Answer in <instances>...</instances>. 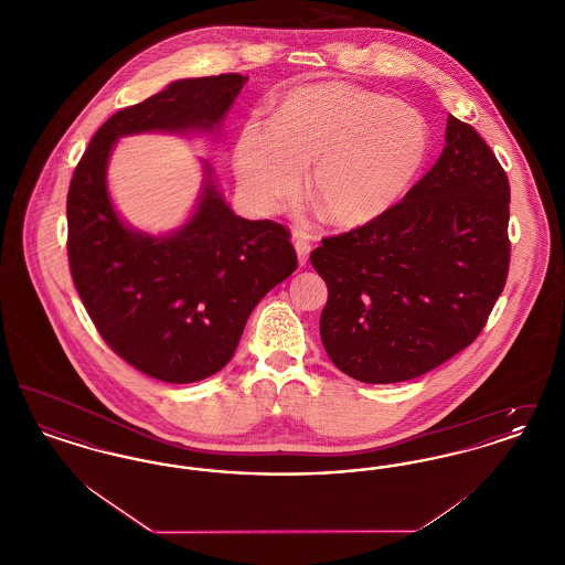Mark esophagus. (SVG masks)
<instances>
[{"label":"esophagus","instance_id":"obj_1","mask_svg":"<svg viewBox=\"0 0 565 565\" xmlns=\"http://www.w3.org/2000/svg\"><path fill=\"white\" fill-rule=\"evenodd\" d=\"M292 243H295L298 263H300V265H305V263L309 260V254H311V243H309V239H307L302 233H295Z\"/></svg>","mask_w":565,"mask_h":565}]
</instances>
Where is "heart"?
I'll return each instance as SVG.
<instances>
[{
	"label": "heart",
	"mask_w": 565,
	"mask_h": 565,
	"mask_svg": "<svg viewBox=\"0 0 565 565\" xmlns=\"http://www.w3.org/2000/svg\"><path fill=\"white\" fill-rule=\"evenodd\" d=\"M424 116L392 97L345 82L290 95L273 122L252 118L235 146L245 199L273 212L311 169V196L330 222H371L398 203L428 154Z\"/></svg>",
	"instance_id": "obj_1"
}]
</instances>
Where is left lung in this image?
I'll list each match as a JSON object with an SVG mask.
<instances>
[{"label": "left lung", "mask_w": 565, "mask_h": 565, "mask_svg": "<svg viewBox=\"0 0 565 565\" xmlns=\"http://www.w3.org/2000/svg\"><path fill=\"white\" fill-rule=\"evenodd\" d=\"M445 141L440 159L401 203L311 252L328 286L323 350L362 383L430 373L481 334L504 290L507 171L456 116Z\"/></svg>", "instance_id": "obj_1"}]
</instances>
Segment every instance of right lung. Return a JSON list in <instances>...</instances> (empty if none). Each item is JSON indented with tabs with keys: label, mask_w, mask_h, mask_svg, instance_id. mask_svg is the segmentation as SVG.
Here are the masks:
<instances>
[{
	"label": "right lung",
	"mask_w": 565,
	"mask_h": 565,
	"mask_svg": "<svg viewBox=\"0 0 565 565\" xmlns=\"http://www.w3.org/2000/svg\"><path fill=\"white\" fill-rule=\"evenodd\" d=\"M245 82L242 74L171 82L116 111L93 135L67 192V258L84 309L111 351L164 383L222 371L254 307L298 260L284 224L233 214L212 182L173 235L127 228L106 189L109 152L122 135L212 131Z\"/></svg>",
	"instance_id": "add662e5"
}]
</instances>
